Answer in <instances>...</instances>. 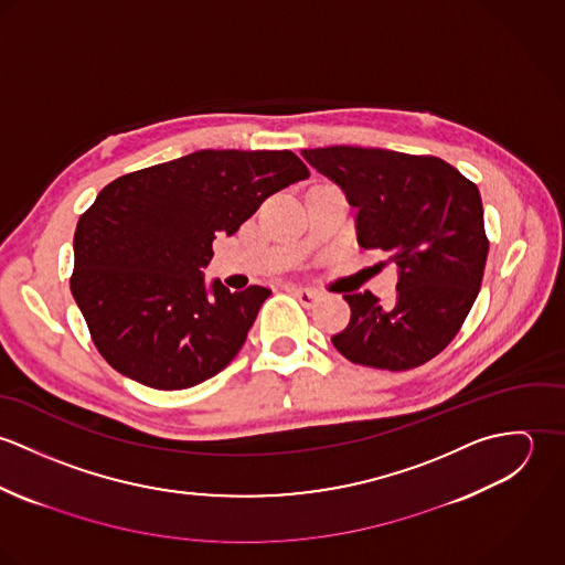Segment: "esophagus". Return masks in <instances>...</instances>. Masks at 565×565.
<instances>
[{
  "label": "esophagus",
  "mask_w": 565,
  "mask_h": 565,
  "mask_svg": "<svg viewBox=\"0 0 565 565\" xmlns=\"http://www.w3.org/2000/svg\"><path fill=\"white\" fill-rule=\"evenodd\" d=\"M287 291L291 296H296L305 307H313L318 302V298H320V294L316 289H307V287H298V285H289Z\"/></svg>",
  "instance_id": "34e87169"
}]
</instances>
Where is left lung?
Wrapping results in <instances>:
<instances>
[{"label":"left lung","mask_w":565,"mask_h":565,"mask_svg":"<svg viewBox=\"0 0 565 565\" xmlns=\"http://www.w3.org/2000/svg\"><path fill=\"white\" fill-rule=\"evenodd\" d=\"M302 157L356 209V242L398 267L396 298L350 294V323L332 345L352 363L403 372L437 356L466 322L489 242L475 182L437 157L330 146Z\"/></svg>","instance_id":"8db88e82"}]
</instances>
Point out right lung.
<instances>
[{"label":"right lung","instance_id":"1","mask_svg":"<svg viewBox=\"0 0 565 565\" xmlns=\"http://www.w3.org/2000/svg\"><path fill=\"white\" fill-rule=\"evenodd\" d=\"M307 178L289 150H200L106 184L76 226L72 294L108 365L162 392L222 372L271 291L206 287L213 242Z\"/></svg>","mask_w":565,"mask_h":565}]
</instances>
